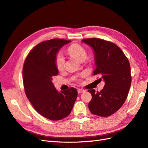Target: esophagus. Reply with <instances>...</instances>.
<instances>
[{
  "mask_svg": "<svg viewBox=\"0 0 148 148\" xmlns=\"http://www.w3.org/2000/svg\"><path fill=\"white\" fill-rule=\"evenodd\" d=\"M84 92V90L83 89H79V90H77L78 93H81Z\"/></svg>",
  "mask_w": 148,
  "mask_h": 148,
  "instance_id": "esophagus-1",
  "label": "esophagus"
}]
</instances>
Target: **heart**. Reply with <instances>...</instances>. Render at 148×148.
<instances>
[{"instance_id":"heart-1","label":"heart","mask_w":148,"mask_h":148,"mask_svg":"<svg viewBox=\"0 0 148 148\" xmlns=\"http://www.w3.org/2000/svg\"><path fill=\"white\" fill-rule=\"evenodd\" d=\"M67 53L69 55H71L80 62L84 61L87 56V52L85 48L83 46L77 43L72 44L71 46H69L67 48ZM55 63L56 67L58 71H62L64 70L65 60L64 56L61 54L56 55ZM84 75V74H81V76H83Z\"/></svg>"}]
</instances>
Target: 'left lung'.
<instances>
[{
    "mask_svg": "<svg viewBox=\"0 0 148 148\" xmlns=\"http://www.w3.org/2000/svg\"><path fill=\"white\" fill-rule=\"evenodd\" d=\"M95 51L96 69L93 75H100L105 81L100 92L88 90L92 99L88 108L92 114L107 117L123 105L131 85L130 65L127 57L114 43L99 38L83 39Z\"/></svg>",
    "mask_w": 148,
    "mask_h": 148,
    "instance_id": "obj_1",
    "label": "left lung"
}]
</instances>
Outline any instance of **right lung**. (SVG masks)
Segmentation results:
<instances>
[{"instance_id":"right-lung-1","label":"right lung","mask_w":148,"mask_h":148,"mask_svg":"<svg viewBox=\"0 0 148 148\" xmlns=\"http://www.w3.org/2000/svg\"><path fill=\"white\" fill-rule=\"evenodd\" d=\"M70 42L53 39L40 42L24 62L23 81L26 96L36 111L50 120L57 121L69 116L77 96V91L73 87L58 92L51 81L58 74L55 63L56 53Z\"/></svg>"}]
</instances>
